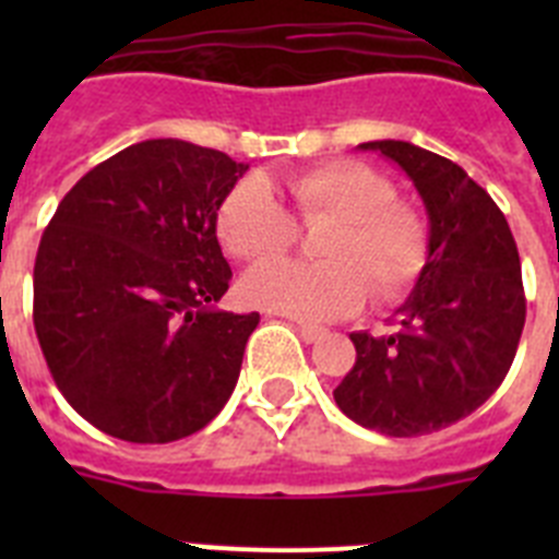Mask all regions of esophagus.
<instances>
[{"label": "esophagus", "instance_id": "1", "mask_svg": "<svg viewBox=\"0 0 559 559\" xmlns=\"http://www.w3.org/2000/svg\"><path fill=\"white\" fill-rule=\"evenodd\" d=\"M296 330H299L302 341H308V344H316L319 338H324V330L313 328V324H296Z\"/></svg>", "mask_w": 559, "mask_h": 559}]
</instances>
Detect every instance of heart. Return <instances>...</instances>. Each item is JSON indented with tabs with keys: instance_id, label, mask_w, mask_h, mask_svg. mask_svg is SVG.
Returning a JSON list of instances; mask_svg holds the SVG:
<instances>
[{
	"instance_id": "heart-1",
	"label": "heart",
	"mask_w": 559,
	"mask_h": 559,
	"mask_svg": "<svg viewBox=\"0 0 559 559\" xmlns=\"http://www.w3.org/2000/svg\"><path fill=\"white\" fill-rule=\"evenodd\" d=\"M305 224L330 221L316 243L319 265L269 260L246 271L249 305L302 322H333L367 302L394 299L426 265V226L394 201L392 181L364 162H324L276 187ZM218 240L237 260H265L288 249L294 221L269 185L246 179L218 210Z\"/></svg>"
}]
</instances>
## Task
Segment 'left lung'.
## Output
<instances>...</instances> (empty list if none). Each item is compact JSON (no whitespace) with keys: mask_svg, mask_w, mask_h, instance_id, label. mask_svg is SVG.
<instances>
[{"mask_svg":"<svg viewBox=\"0 0 559 559\" xmlns=\"http://www.w3.org/2000/svg\"><path fill=\"white\" fill-rule=\"evenodd\" d=\"M358 147L412 179L428 257L397 308V333L349 335L358 358L333 397L358 426L423 437L476 412L510 372L526 322L521 257L496 201L451 159L403 140Z\"/></svg>","mask_w":559,"mask_h":559,"instance_id":"1","label":"left lung"}]
</instances>
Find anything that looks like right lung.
<instances>
[{
	"instance_id": "right-lung-1",
	"label": "right lung",
	"mask_w": 559,
	"mask_h": 559,
	"mask_svg": "<svg viewBox=\"0 0 559 559\" xmlns=\"http://www.w3.org/2000/svg\"><path fill=\"white\" fill-rule=\"evenodd\" d=\"M249 165L185 140L114 153L63 195L33 269V324L67 403L165 445L218 417L260 313H229L218 210Z\"/></svg>"
}]
</instances>
